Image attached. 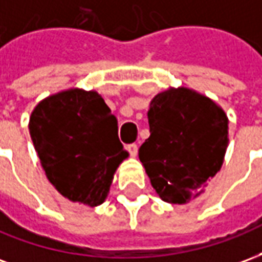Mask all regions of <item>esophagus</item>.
Listing matches in <instances>:
<instances>
[{
  "mask_svg": "<svg viewBox=\"0 0 262 262\" xmlns=\"http://www.w3.org/2000/svg\"><path fill=\"white\" fill-rule=\"evenodd\" d=\"M126 148H127V151L130 153L132 157H136L137 156V144H135V143H133V144H129V146H127Z\"/></svg>",
  "mask_w": 262,
  "mask_h": 262,
  "instance_id": "esophagus-1",
  "label": "esophagus"
}]
</instances>
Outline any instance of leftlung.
<instances>
[{
  "instance_id": "1",
  "label": "left lung",
  "mask_w": 262,
  "mask_h": 262,
  "mask_svg": "<svg viewBox=\"0 0 262 262\" xmlns=\"http://www.w3.org/2000/svg\"><path fill=\"white\" fill-rule=\"evenodd\" d=\"M150 137L139 159L164 202L185 205L205 192L220 171L229 144V118L206 95L170 86L151 99Z\"/></svg>"
}]
</instances>
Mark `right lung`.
Instances as JSON below:
<instances>
[{"label": "right lung", "mask_w": 262, "mask_h": 262, "mask_svg": "<svg viewBox=\"0 0 262 262\" xmlns=\"http://www.w3.org/2000/svg\"><path fill=\"white\" fill-rule=\"evenodd\" d=\"M29 133L46 177L71 202H105L120 163L129 157L118 119L97 91L69 88L33 108Z\"/></svg>", "instance_id": "right-lung-1"}]
</instances>
